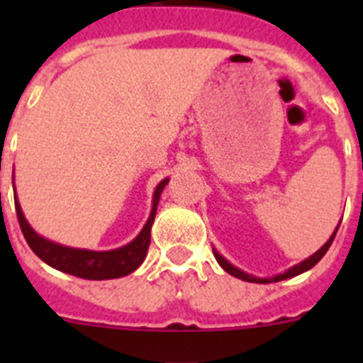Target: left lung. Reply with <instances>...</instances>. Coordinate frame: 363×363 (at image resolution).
Returning <instances> with one entry per match:
<instances>
[{
  "instance_id": "left-lung-1",
  "label": "left lung",
  "mask_w": 363,
  "mask_h": 363,
  "mask_svg": "<svg viewBox=\"0 0 363 363\" xmlns=\"http://www.w3.org/2000/svg\"><path fill=\"white\" fill-rule=\"evenodd\" d=\"M338 227H340V223H338ZM338 227H336V229H335V233H333L331 238L327 240V242L323 243V245L320 247L318 251L314 252L313 256H309V258H306V259H303V262H300V264L293 265V267H289V269H287V271L280 272V274H277V277H271V278H258V277H255V274H249V272H243L242 269L234 267V265L230 264V262H227V259L223 258V256H221L220 252L216 251V249H213V252H214V258L218 259V264L221 265V269H223V271L229 272V274H233V277L240 278V280H243V281H252V284H271V281H281V280H287V278L298 277V274H301V272L309 271V269H313L314 265L318 264L320 259L323 258V255H325V252L329 251V247H331L333 240H335L336 230H338Z\"/></svg>"
}]
</instances>
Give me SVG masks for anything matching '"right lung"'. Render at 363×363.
<instances>
[{
	"mask_svg": "<svg viewBox=\"0 0 363 363\" xmlns=\"http://www.w3.org/2000/svg\"><path fill=\"white\" fill-rule=\"evenodd\" d=\"M169 184V178L162 179L156 185L152 196V209H150L149 220L145 221L143 229L140 230L136 238L130 243L112 251H89V249H74V247L60 245L56 242L43 238L36 230L32 229L30 223L25 218L18 196L14 192L16 214H18L19 227L23 230V236L30 249L43 259L45 264L57 271L72 274V277L83 278V280H112V278L127 277L136 271L143 264L147 256V249L150 245V227L154 223L156 209H158L160 196L163 189Z\"/></svg>",
	"mask_w": 363,
	"mask_h": 363,
	"instance_id": "add662e5",
	"label": "right lung"
}]
</instances>
